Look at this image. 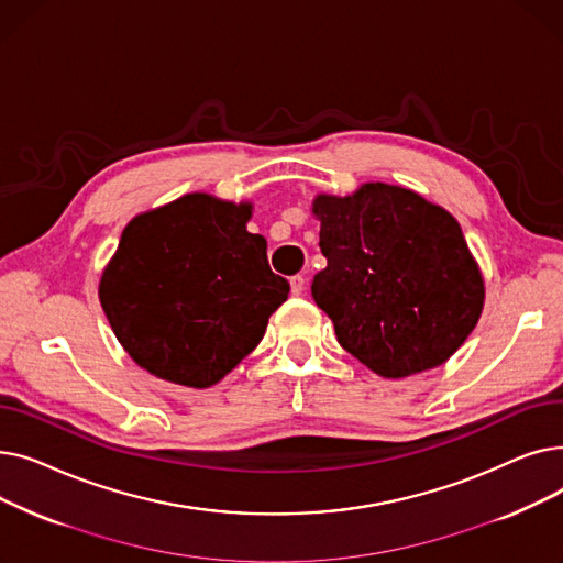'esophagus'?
I'll use <instances>...</instances> for the list:
<instances>
[{
  "label": "esophagus",
  "mask_w": 563,
  "mask_h": 563,
  "mask_svg": "<svg viewBox=\"0 0 563 563\" xmlns=\"http://www.w3.org/2000/svg\"><path fill=\"white\" fill-rule=\"evenodd\" d=\"M289 285H291L294 297H299V294H303V289H306V278L303 276H291Z\"/></svg>",
  "instance_id": "1"
}]
</instances>
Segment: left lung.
<instances>
[{
	"label": "left lung",
	"instance_id": "8db88e82",
	"mask_svg": "<svg viewBox=\"0 0 563 563\" xmlns=\"http://www.w3.org/2000/svg\"><path fill=\"white\" fill-rule=\"evenodd\" d=\"M327 269L312 299L338 342L372 372L404 378L445 363L477 327L484 278L459 221L420 194L367 183L351 196L319 194Z\"/></svg>",
	"mask_w": 563,
	"mask_h": 563
}]
</instances>
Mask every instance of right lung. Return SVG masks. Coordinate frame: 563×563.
I'll use <instances>...</instances> for the list:
<instances>
[{
    "label": "right lung",
    "mask_w": 563,
    "mask_h": 563,
    "mask_svg": "<svg viewBox=\"0 0 563 563\" xmlns=\"http://www.w3.org/2000/svg\"><path fill=\"white\" fill-rule=\"evenodd\" d=\"M251 202L187 194L134 217L100 280V303L132 361L210 388L260 344L289 283L246 230Z\"/></svg>",
    "instance_id": "right-lung-1"
}]
</instances>
